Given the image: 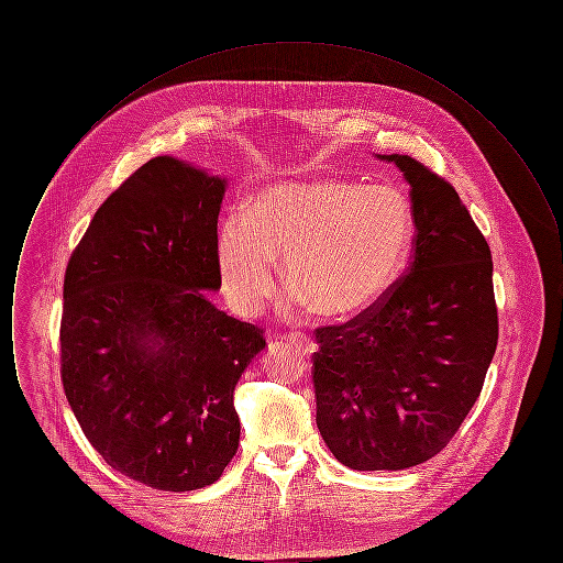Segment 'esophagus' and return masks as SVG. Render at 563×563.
Instances as JSON below:
<instances>
[{
    "instance_id": "obj_1",
    "label": "esophagus",
    "mask_w": 563,
    "mask_h": 563,
    "mask_svg": "<svg viewBox=\"0 0 563 563\" xmlns=\"http://www.w3.org/2000/svg\"><path fill=\"white\" fill-rule=\"evenodd\" d=\"M285 340H287V344L291 349H297L299 352H303V354H310V352L317 350L314 340L308 333H301V331H291L289 335H285Z\"/></svg>"
}]
</instances>
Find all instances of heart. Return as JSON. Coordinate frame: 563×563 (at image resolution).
Segmentation results:
<instances>
[{"label": "heart", "mask_w": 563, "mask_h": 563, "mask_svg": "<svg viewBox=\"0 0 563 563\" xmlns=\"http://www.w3.org/2000/svg\"><path fill=\"white\" fill-rule=\"evenodd\" d=\"M413 241V209L401 189L338 179L278 184L223 219L217 241L221 287L241 317H257L278 291L274 260L329 319H349L390 291Z\"/></svg>", "instance_id": "1"}]
</instances>
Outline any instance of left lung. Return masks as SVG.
<instances>
[{"mask_svg": "<svg viewBox=\"0 0 563 563\" xmlns=\"http://www.w3.org/2000/svg\"><path fill=\"white\" fill-rule=\"evenodd\" d=\"M413 255L369 310L319 327L317 427L354 471H402L439 454L482 395L498 344L492 253L450 181L411 156Z\"/></svg>", "mask_w": 563, "mask_h": 563, "instance_id": "1", "label": "left lung"}]
</instances>
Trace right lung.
Segmentation results:
<instances>
[{
  "label": "right lung",
  "mask_w": 563,
  "mask_h": 563,
  "mask_svg": "<svg viewBox=\"0 0 563 563\" xmlns=\"http://www.w3.org/2000/svg\"><path fill=\"white\" fill-rule=\"evenodd\" d=\"M225 181L145 162L92 217L63 283L60 379L90 445L164 492L217 482L239 450L234 388L264 329L200 294L221 287Z\"/></svg>",
  "instance_id": "right-lung-1"
}]
</instances>
